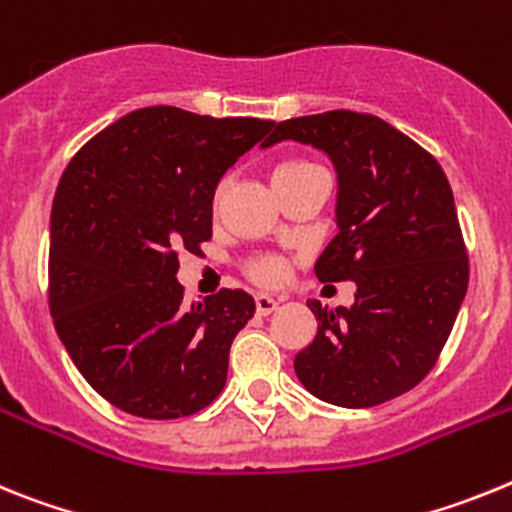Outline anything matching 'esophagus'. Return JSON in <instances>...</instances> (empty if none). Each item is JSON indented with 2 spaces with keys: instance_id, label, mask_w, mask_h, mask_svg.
Returning <instances> with one entry per match:
<instances>
[{
  "instance_id": "obj_1",
  "label": "esophagus",
  "mask_w": 512,
  "mask_h": 512,
  "mask_svg": "<svg viewBox=\"0 0 512 512\" xmlns=\"http://www.w3.org/2000/svg\"><path fill=\"white\" fill-rule=\"evenodd\" d=\"M255 309L260 317H268V314H273L275 309H278V301L273 299V296H265V293H257L255 296Z\"/></svg>"
}]
</instances>
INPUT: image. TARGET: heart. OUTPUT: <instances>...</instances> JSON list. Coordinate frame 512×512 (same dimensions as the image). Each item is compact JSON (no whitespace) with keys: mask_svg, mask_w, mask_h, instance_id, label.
Returning <instances> with one entry per match:
<instances>
[{"mask_svg":"<svg viewBox=\"0 0 512 512\" xmlns=\"http://www.w3.org/2000/svg\"><path fill=\"white\" fill-rule=\"evenodd\" d=\"M299 167H306V162H286V164H281L278 170H275V175L299 170ZM247 270H250L252 278H255L257 283H262V286H278V283H283L288 278V262L278 255L255 257Z\"/></svg>","mask_w":512,"mask_h":512,"instance_id":"obj_1","label":"heart"}]
</instances>
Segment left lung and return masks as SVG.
<instances>
[{
	"instance_id": "left-lung-1",
	"label": "left lung",
	"mask_w": 512,
	"mask_h": 512,
	"mask_svg": "<svg viewBox=\"0 0 512 512\" xmlns=\"http://www.w3.org/2000/svg\"><path fill=\"white\" fill-rule=\"evenodd\" d=\"M299 141L337 172V237L314 273L353 281V306L306 301L317 335L293 358L306 391L337 407H373L435 366L469 286L451 185L441 164L376 115L332 110L275 126L262 146Z\"/></svg>"
}]
</instances>
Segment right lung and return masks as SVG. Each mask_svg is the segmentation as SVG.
Listing matches in <instances>:
<instances>
[{
  "mask_svg": "<svg viewBox=\"0 0 512 512\" xmlns=\"http://www.w3.org/2000/svg\"><path fill=\"white\" fill-rule=\"evenodd\" d=\"M273 128L141 108L66 167L51 208V317L84 381L118 410L175 420L224 389L231 342L255 301L221 291L188 306L177 252L211 239L221 177Z\"/></svg>",
  "mask_w": 512,
  "mask_h": 512,
  "instance_id": "add662e5",
  "label": "right lung"
}]
</instances>
